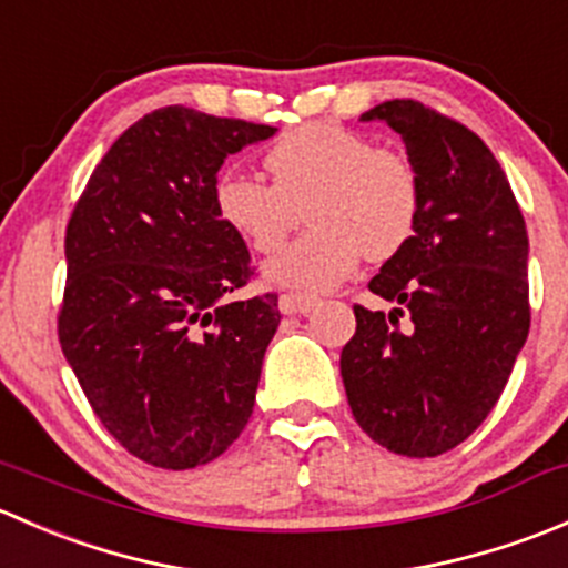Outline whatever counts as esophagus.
<instances>
[{"label":"esophagus","mask_w":568,"mask_h":568,"mask_svg":"<svg viewBox=\"0 0 568 568\" xmlns=\"http://www.w3.org/2000/svg\"><path fill=\"white\" fill-rule=\"evenodd\" d=\"M313 307H316V300H311V296H302V294L280 296V311H283L285 316H307Z\"/></svg>","instance_id":"1"}]
</instances>
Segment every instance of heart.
<instances>
[{
  "label": "heart",
  "mask_w": 568,
  "mask_h": 568,
  "mask_svg": "<svg viewBox=\"0 0 568 568\" xmlns=\"http://www.w3.org/2000/svg\"><path fill=\"white\" fill-rule=\"evenodd\" d=\"M272 183L239 170L214 181L222 225L255 252H274L300 225L313 231L266 261L263 277L302 296L346 283L359 257L387 261L415 236L420 175L404 151L335 123L288 129L263 156Z\"/></svg>",
  "instance_id": "b5f03b06"
}]
</instances>
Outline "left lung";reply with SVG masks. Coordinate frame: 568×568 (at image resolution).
I'll use <instances>...</instances> for the list:
<instances>
[{
    "label": "left lung",
    "instance_id": "8db88e82",
    "mask_svg": "<svg viewBox=\"0 0 568 568\" xmlns=\"http://www.w3.org/2000/svg\"><path fill=\"white\" fill-rule=\"evenodd\" d=\"M420 175L415 236L368 283L393 311L354 305L341 352L354 420L382 448L439 456L486 420L530 329L528 231L478 134L412 99L368 109Z\"/></svg>",
    "mask_w": 568,
    "mask_h": 568
}]
</instances>
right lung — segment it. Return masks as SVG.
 <instances>
[{"instance_id":"add662e5","label":"right lung","mask_w":568,"mask_h":568,"mask_svg":"<svg viewBox=\"0 0 568 568\" xmlns=\"http://www.w3.org/2000/svg\"><path fill=\"white\" fill-rule=\"evenodd\" d=\"M274 131L156 109L114 140L68 222L62 354L106 432L153 467L214 462L255 406L277 294L231 300L252 266L216 216L214 181Z\"/></svg>"}]
</instances>
